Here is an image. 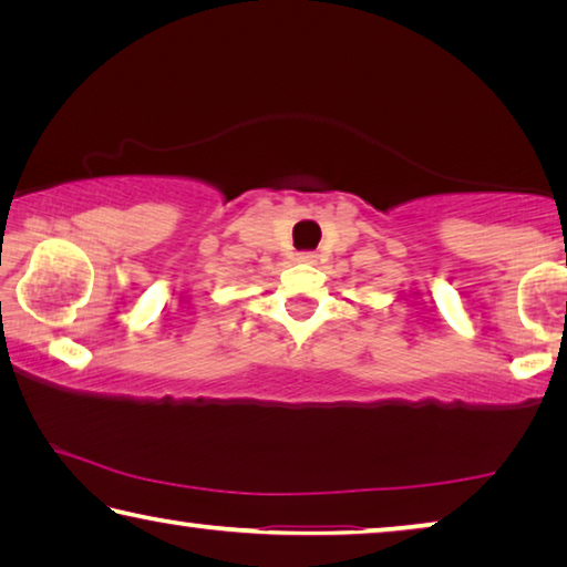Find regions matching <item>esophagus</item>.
<instances>
[{
  "instance_id": "34e87169",
  "label": "esophagus",
  "mask_w": 567,
  "mask_h": 567,
  "mask_svg": "<svg viewBox=\"0 0 567 567\" xmlns=\"http://www.w3.org/2000/svg\"><path fill=\"white\" fill-rule=\"evenodd\" d=\"M295 260L302 262V265H315V262H318V255H315V252H297Z\"/></svg>"
}]
</instances>
